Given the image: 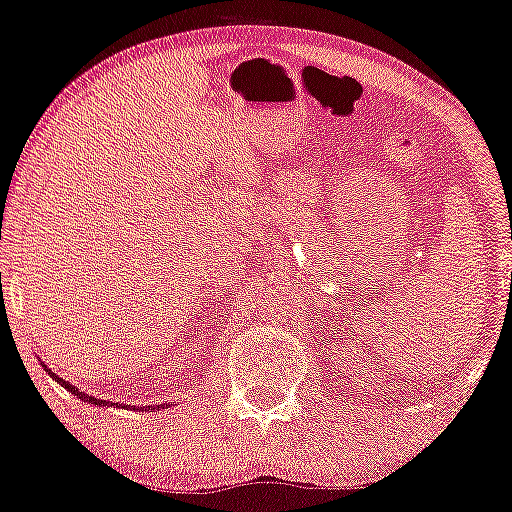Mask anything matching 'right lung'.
<instances>
[{"label": "right lung", "mask_w": 512, "mask_h": 512, "mask_svg": "<svg viewBox=\"0 0 512 512\" xmlns=\"http://www.w3.org/2000/svg\"><path fill=\"white\" fill-rule=\"evenodd\" d=\"M45 370H48V373L52 375V378H55V380H57V383H60L62 387H67V390H69V392H74V395H76V397H79V399H81V402H88V404H105V402H103V399H96V397H88V395H81V392H79V390H76V387H74V385H69V383H67V380L57 378V373H52V370H50L48 366H45Z\"/></svg>", "instance_id": "obj_1"}]
</instances>
